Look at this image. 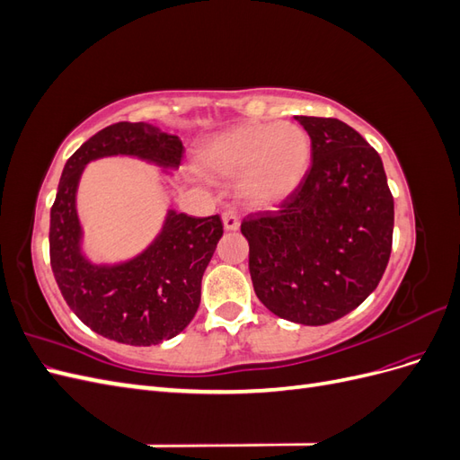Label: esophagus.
Here are the masks:
<instances>
[{"label": "esophagus", "mask_w": 460, "mask_h": 460, "mask_svg": "<svg viewBox=\"0 0 460 460\" xmlns=\"http://www.w3.org/2000/svg\"><path fill=\"white\" fill-rule=\"evenodd\" d=\"M222 222H225V228L230 230V232L240 228V217H238V213L232 211V208H230V211L222 213Z\"/></svg>", "instance_id": "obj_1"}]
</instances>
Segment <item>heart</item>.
<instances>
[{"label": "heart", "mask_w": 460, "mask_h": 460, "mask_svg": "<svg viewBox=\"0 0 460 460\" xmlns=\"http://www.w3.org/2000/svg\"><path fill=\"white\" fill-rule=\"evenodd\" d=\"M309 161L307 132L289 122L240 124L213 136L198 153L205 172L240 174V193L257 207L286 199L299 186Z\"/></svg>", "instance_id": "b5f03b06"}]
</instances>
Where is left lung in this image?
I'll use <instances>...</instances> for the list:
<instances>
[{
	"label": "left lung",
	"mask_w": 460,
	"mask_h": 460,
	"mask_svg": "<svg viewBox=\"0 0 460 460\" xmlns=\"http://www.w3.org/2000/svg\"><path fill=\"white\" fill-rule=\"evenodd\" d=\"M311 166L278 211L243 218L249 272L276 316L323 326L357 309L392 255L394 196L378 151L338 119L296 117Z\"/></svg>",
	"instance_id": "obj_1"
}]
</instances>
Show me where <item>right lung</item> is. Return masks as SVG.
I'll list each match as a JSON object with an SVG mask.
<instances>
[{"instance_id":"1","label":"right lung","mask_w":460,"mask_h":460,"mask_svg":"<svg viewBox=\"0 0 460 460\" xmlns=\"http://www.w3.org/2000/svg\"><path fill=\"white\" fill-rule=\"evenodd\" d=\"M113 155L176 169L184 146L146 122L111 124L82 144L65 164L51 207V270L68 307L95 333L127 345H157L196 316L201 278L225 230L218 215L196 218L171 208L140 255L117 264L90 262L82 253L76 190L90 161Z\"/></svg>"}]
</instances>
